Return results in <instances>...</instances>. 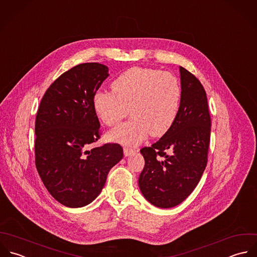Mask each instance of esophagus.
Returning <instances> with one entry per match:
<instances>
[{"instance_id":"1","label":"esophagus","mask_w":257,"mask_h":257,"mask_svg":"<svg viewBox=\"0 0 257 257\" xmlns=\"http://www.w3.org/2000/svg\"><path fill=\"white\" fill-rule=\"evenodd\" d=\"M134 152H135V151H134L133 149H130V148H124V149H123V153H124V156H125V157H128V156L133 155Z\"/></svg>"}]
</instances>
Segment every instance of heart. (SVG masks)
I'll use <instances>...</instances> for the list:
<instances>
[{
    "mask_svg": "<svg viewBox=\"0 0 257 257\" xmlns=\"http://www.w3.org/2000/svg\"><path fill=\"white\" fill-rule=\"evenodd\" d=\"M113 91H98L92 106L99 119L116 125L128 114L132 119L115 127L108 138L123 145L140 144L149 134L164 136L173 124L179 106L181 89L175 76L156 69L134 67L111 84Z\"/></svg>",
    "mask_w": 257,
    "mask_h": 257,
    "instance_id": "obj_1",
    "label": "heart"
}]
</instances>
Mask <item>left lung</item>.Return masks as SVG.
Listing matches in <instances>:
<instances>
[{
    "label": "left lung",
    "mask_w": 257,
    "mask_h": 257,
    "mask_svg": "<svg viewBox=\"0 0 257 257\" xmlns=\"http://www.w3.org/2000/svg\"><path fill=\"white\" fill-rule=\"evenodd\" d=\"M181 97L171 128L152 147L141 150L145 168L139 178L144 196L170 208L181 203L199 182L207 164L210 114L206 92L198 79L179 68Z\"/></svg>",
    "instance_id": "left-lung-1"
}]
</instances>
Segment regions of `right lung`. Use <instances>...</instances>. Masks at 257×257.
Here are the masks:
<instances>
[{
	"label": "right lung",
	"instance_id": "right-lung-1",
	"mask_svg": "<svg viewBox=\"0 0 257 257\" xmlns=\"http://www.w3.org/2000/svg\"><path fill=\"white\" fill-rule=\"evenodd\" d=\"M107 77L104 65L80 64L50 86L38 108L36 167L52 196L68 207L90 203L123 156L118 144L87 150L101 135L92 98Z\"/></svg>",
	"mask_w": 257,
	"mask_h": 257
}]
</instances>
